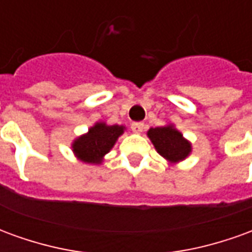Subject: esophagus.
<instances>
[{"instance_id":"obj_1","label":"esophagus","mask_w":252,"mask_h":252,"mask_svg":"<svg viewBox=\"0 0 252 252\" xmlns=\"http://www.w3.org/2000/svg\"><path fill=\"white\" fill-rule=\"evenodd\" d=\"M131 129L135 132V133H140V132H143V129H144V124H143V123H132Z\"/></svg>"}]
</instances>
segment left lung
<instances>
[{
    "label": "left lung",
    "mask_w": 252,
    "mask_h": 252,
    "mask_svg": "<svg viewBox=\"0 0 252 252\" xmlns=\"http://www.w3.org/2000/svg\"><path fill=\"white\" fill-rule=\"evenodd\" d=\"M147 135L159 155L170 163L181 162L191 153V144L173 126L151 128Z\"/></svg>",
    "instance_id": "8db88e82"
}]
</instances>
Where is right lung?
<instances>
[{"instance_id":"obj_1","label":"right lung","mask_w":252,"mask_h":252,"mask_svg":"<svg viewBox=\"0 0 252 252\" xmlns=\"http://www.w3.org/2000/svg\"><path fill=\"white\" fill-rule=\"evenodd\" d=\"M123 126H108L105 123H95L88 133L74 140L72 151L79 160L85 163L99 164L106 154L115 146L119 136L124 133Z\"/></svg>"}]
</instances>
